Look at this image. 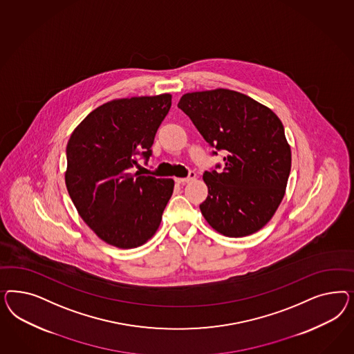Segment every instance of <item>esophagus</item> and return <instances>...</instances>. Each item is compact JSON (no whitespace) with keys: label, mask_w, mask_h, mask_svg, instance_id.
I'll return each instance as SVG.
<instances>
[{"label":"esophagus","mask_w":354,"mask_h":354,"mask_svg":"<svg viewBox=\"0 0 354 354\" xmlns=\"http://www.w3.org/2000/svg\"><path fill=\"white\" fill-rule=\"evenodd\" d=\"M194 178H196V172L189 171L187 178H175V182L178 183V184H185V183H189L191 180H193Z\"/></svg>","instance_id":"34e87169"}]
</instances>
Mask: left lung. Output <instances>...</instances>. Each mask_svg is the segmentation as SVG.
<instances>
[{
	"label": "left lung",
	"instance_id": "1",
	"mask_svg": "<svg viewBox=\"0 0 354 354\" xmlns=\"http://www.w3.org/2000/svg\"><path fill=\"white\" fill-rule=\"evenodd\" d=\"M178 107L192 120L223 169L204 172L209 194L200 205L207 223L228 237L259 231L281 203L290 172V148L280 119L230 89L185 93Z\"/></svg>",
	"mask_w": 354,
	"mask_h": 354
}]
</instances>
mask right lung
I'll return each mask as SVG.
<instances>
[{
	"label": "right lung",
	"mask_w": 354,
	"mask_h": 354,
	"mask_svg": "<svg viewBox=\"0 0 354 354\" xmlns=\"http://www.w3.org/2000/svg\"><path fill=\"white\" fill-rule=\"evenodd\" d=\"M171 95L106 102L76 127L66 148L64 180L79 215L101 240L122 249L156 234L174 191L172 179L131 170L151 156Z\"/></svg>",
	"instance_id": "right-lung-1"
}]
</instances>
